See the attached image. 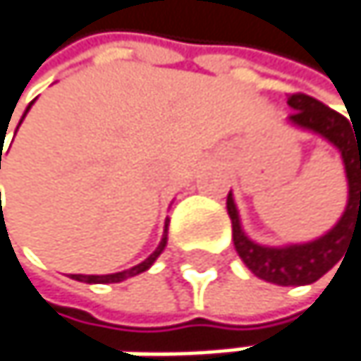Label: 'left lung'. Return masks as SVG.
I'll return each instance as SVG.
<instances>
[{
    "label": "left lung",
    "instance_id": "obj_1",
    "mask_svg": "<svg viewBox=\"0 0 361 361\" xmlns=\"http://www.w3.org/2000/svg\"><path fill=\"white\" fill-rule=\"evenodd\" d=\"M288 106L293 114L286 123L324 137L341 152L347 178V204L343 215L320 238L282 247L259 245L245 234L232 192L228 194V215L232 219L236 252L257 278L278 286H305L320 280L341 261L349 238H361V135L355 133L349 118L312 96L293 94Z\"/></svg>",
    "mask_w": 361,
    "mask_h": 361
}]
</instances>
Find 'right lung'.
<instances>
[{
    "mask_svg": "<svg viewBox=\"0 0 361 361\" xmlns=\"http://www.w3.org/2000/svg\"><path fill=\"white\" fill-rule=\"evenodd\" d=\"M35 102V100H33ZM33 102L27 106L25 110V114H23V118L27 116V112L31 110L33 106ZM23 118H20V123H23ZM18 123V125H20ZM16 131H18V127H16ZM4 150V148H1ZM0 169H1V152H0ZM167 228H169V219L165 221V232H163V238H161V243H159V247L154 249V252L148 257V259H144L142 263H137V265H133V267H129V269H123V271H116V274H104V276H85V274H71V278L73 280H79V282H87V284H112V282H123V280H127V278H131V276H137V274H142V271H146V269H150V265L159 259V255L165 251V247H167Z\"/></svg>",
    "mask_w": 361,
    "mask_h": 361,
    "instance_id": "add662e5",
    "label": "right lung"
}]
</instances>
